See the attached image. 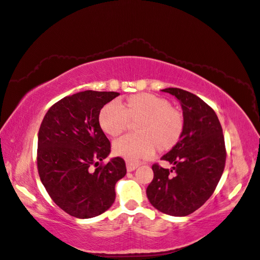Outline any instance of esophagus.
Returning <instances> with one entry per match:
<instances>
[{"label": "esophagus", "mask_w": 260, "mask_h": 260, "mask_svg": "<svg viewBox=\"0 0 260 260\" xmlns=\"http://www.w3.org/2000/svg\"><path fill=\"white\" fill-rule=\"evenodd\" d=\"M137 168H139V164L132 163V162H126V169L128 172H133Z\"/></svg>", "instance_id": "1"}]
</instances>
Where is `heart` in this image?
<instances>
[{"mask_svg":"<svg viewBox=\"0 0 260 260\" xmlns=\"http://www.w3.org/2000/svg\"><path fill=\"white\" fill-rule=\"evenodd\" d=\"M135 125L136 135L115 141L113 151L117 156L135 162L155 152L170 151L183 133V116L170 106L167 99L151 93H137L125 103L112 102L99 110L98 124L105 134L116 137Z\"/></svg>","mask_w":260,"mask_h":260,"instance_id":"obj_1","label":"heart"}]
</instances>
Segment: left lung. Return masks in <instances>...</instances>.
Returning <instances> with one entry per match:
<instances>
[{
    "label": "left lung",
    "instance_id": "obj_1",
    "mask_svg": "<svg viewBox=\"0 0 260 260\" xmlns=\"http://www.w3.org/2000/svg\"><path fill=\"white\" fill-rule=\"evenodd\" d=\"M162 91L181 104L184 127L178 144L162 156L172 168L152 167L154 178L146 196L158 211L185 217L211 197L223 173L222 127L214 110L201 98L180 88H165Z\"/></svg>",
    "mask_w": 260,
    "mask_h": 260
}]
</instances>
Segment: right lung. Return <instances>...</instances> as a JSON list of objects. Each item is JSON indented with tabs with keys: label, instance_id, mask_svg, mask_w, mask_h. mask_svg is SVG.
I'll use <instances>...</instances> for the list:
<instances>
[{
	"label": "right lung",
	"instance_id": "1",
	"mask_svg": "<svg viewBox=\"0 0 260 260\" xmlns=\"http://www.w3.org/2000/svg\"><path fill=\"white\" fill-rule=\"evenodd\" d=\"M115 91H80L48 110L38 134V171L53 202L79 219L104 213L115 201V184L124 178L123 158L113 157L110 143L98 124L104 105ZM95 167V170L92 169Z\"/></svg>",
	"mask_w": 260,
	"mask_h": 260
}]
</instances>
